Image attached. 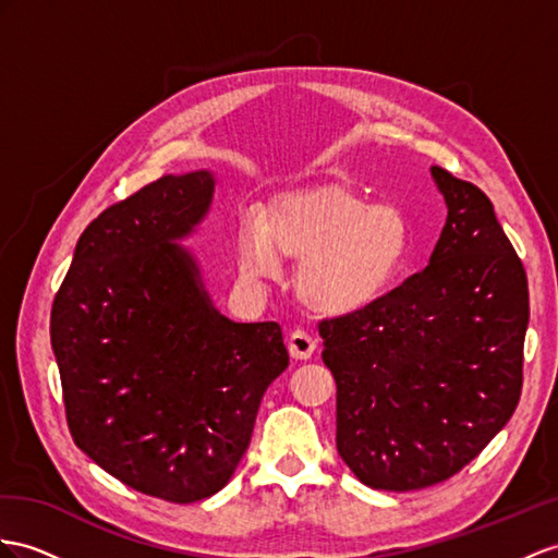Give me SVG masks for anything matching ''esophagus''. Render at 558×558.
<instances>
[{
    "mask_svg": "<svg viewBox=\"0 0 558 558\" xmlns=\"http://www.w3.org/2000/svg\"><path fill=\"white\" fill-rule=\"evenodd\" d=\"M316 349H318V341L313 339L306 330H294L288 337V351H290L292 359H296V361L311 359V355L316 353Z\"/></svg>",
    "mask_w": 558,
    "mask_h": 558,
    "instance_id": "esophagus-1",
    "label": "esophagus"
}]
</instances>
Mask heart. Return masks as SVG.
Wrapping results in <instances>:
<instances>
[{"label":"heart","mask_w":558,"mask_h":558,"mask_svg":"<svg viewBox=\"0 0 558 558\" xmlns=\"http://www.w3.org/2000/svg\"><path fill=\"white\" fill-rule=\"evenodd\" d=\"M408 221L391 205H367L359 193L323 185L282 197L266 221L247 214L235 231V259L245 280L299 264L296 294L320 316H351L375 306L408 259Z\"/></svg>","instance_id":"b5f03b06"}]
</instances>
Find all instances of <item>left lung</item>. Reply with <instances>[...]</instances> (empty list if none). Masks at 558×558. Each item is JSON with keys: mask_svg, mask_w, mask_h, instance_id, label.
Wrapping results in <instances>:
<instances>
[{"mask_svg": "<svg viewBox=\"0 0 558 558\" xmlns=\"http://www.w3.org/2000/svg\"><path fill=\"white\" fill-rule=\"evenodd\" d=\"M448 221L428 266L375 306L318 323L337 450L369 488L448 481L519 405L527 278L478 185L432 167Z\"/></svg>", "mask_w": 558, "mask_h": 558, "instance_id": "8db88e82", "label": "left lung"}]
</instances>
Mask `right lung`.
Masks as SVG:
<instances>
[{"label": "right lung", "instance_id": "add662e5", "mask_svg": "<svg viewBox=\"0 0 558 558\" xmlns=\"http://www.w3.org/2000/svg\"><path fill=\"white\" fill-rule=\"evenodd\" d=\"M207 171L143 185L84 228L53 296L51 347L77 448L130 488L189 505L245 454L290 365L278 323L219 316L171 240L205 217Z\"/></svg>", "mask_w": 558, "mask_h": 558}]
</instances>
